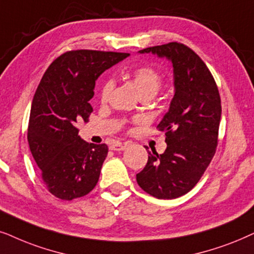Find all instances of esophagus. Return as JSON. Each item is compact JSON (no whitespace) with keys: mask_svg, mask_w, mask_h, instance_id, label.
<instances>
[{"mask_svg":"<svg viewBox=\"0 0 254 254\" xmlns=\"http://www.w3.org/2000/svg\"><path fill=\"white\" fill-rule=\"evenodd\" d=\"M125 147H127V144L120 143V141H116V143L110 145V150L113 151H123L125 150Z\"/></svg>","mask_w":254,"mask_h":254,"instance_id":"34e87169","label":"esophagus"}]
</instances>
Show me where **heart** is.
<instances>
[{
    "mask_svg": "<svg viewBox=\"0 0 254 254\" xmlns=\"http://www.w3.org/2000/svg\"><path fill=\"white\" fill-rule=\"evenodd\" d=\"M130 77L133 83V87L136 88L137 93L139 94L140 97L152 99V97L157 95L162 87V77L160 73L155 70L153 67H138V68L133 69L130 73ZM111 87H113V84H111L110 81H106L102 84L100 90L101 102H106L110 94Z\"/></svg>",
    "mask_w": 254,
    "mask_h": 254,
    "instance_id": "heart-1",
    "label": "heart"
}]
</instances>
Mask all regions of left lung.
Listing matches in <instances>:
<instances>
[{
  "label": "left lung",
  "instance_id": "8db88e82",
  "mask_svg": "<svg viewBox=\"0 0 254 254\" xmlns=\"http://www.w3.org/2000/svg\"><path fill=\"white\" fill-rule=\"evenodd\" d=\"M139 52L166 57L173 64L175 94L157 127L165 132L167 148L162 154L148 151L146 166L137 174V184L144 191L171 200L191 190L214 158L221 96L207 65L185 44L172 42Z\"/></svg>",
  "mask_w": 254,
  "mask_h": 254
}]
</instances>
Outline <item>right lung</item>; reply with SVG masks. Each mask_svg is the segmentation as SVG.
Masks as SVG:
<instances>
[{"label": "right lung", "mask_w": 254, "mask_h": 254, "mask_svg": "<svg viewBox=\"0 0 254 254\" xmlns=\"http://www.w3.org/2000/svg\"><path fill=\"white\" fill-rule=\"evenodd\" d=\"M129 53L67 51L49 66L30 111L28 141L40 178L51 194L70 201L90 192L108 154L106 144L79 136L77 122H88L95 81Z\"/></svg>", "instance_id": "add662e5"}]
</instances>
